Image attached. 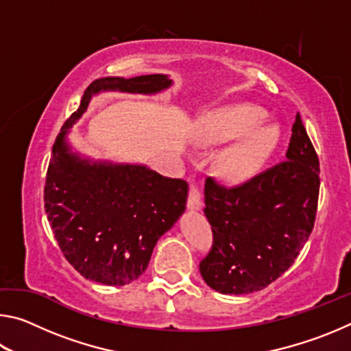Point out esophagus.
<instances>
[{"label":"esophagus","instance_id":"esophagus-1","mask_svg":"<svg viewBox=\"0 0 351 351\" xmlns=\"http://www.w3.org/2000/svg\"><path fill=\"white\" fill-rule=\"evenodd\" d=\"M189 210H201L203 207V201H201V193L197 186H190L189 199H187Z\"/></svg>","mask_w":351,"mask_h":351}]
</instances>
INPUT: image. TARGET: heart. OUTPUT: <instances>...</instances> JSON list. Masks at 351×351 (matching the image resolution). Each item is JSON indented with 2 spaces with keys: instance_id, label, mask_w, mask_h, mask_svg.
<instances>
[{
  "instance_id": "1",
  "label": "heart",
  "mask_w": 351,
  "mask_h": 351,
  "mask_svg": "<svg viewBox=\"0 0 351 351\" xmlns=\"http://www.w3.org/2000/svg\"><path fill=\"white\" fill-rule=\"evenodd\" d=\"M261 121H263V112L254 106H237L224 112L219 119L215 138L221 142L239 139L252 128L257 127ZM277 142L278 132L276 127L266 125L256 128L224 158V176L234 182H241L252 178L269 158Z\"/></svg>"
}]
</instances>
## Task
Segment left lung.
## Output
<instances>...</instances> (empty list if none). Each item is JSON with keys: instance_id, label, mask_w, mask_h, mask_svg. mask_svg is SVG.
<instances>
[{"instance_id": "obj_1", "label": "left lung", "mask_w": 351, "mask_h": 351, "mask_svg": "<svg viewBox=\"0 0 351 351\" xmlns=\"http://www.w3.org/2000/svg\"><path fill=\"white\" fill-rule=\"evenodd\" d=\"M319 159L295 116L287 161L237 187L207 178L204 215L213 246L199 272L221 294H251L277 280L310 237L319 198Z\"/></svg>"}]
</instances>
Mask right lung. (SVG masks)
Instances as JSON below:
<instances>
[{
	"label": "right lung",
	"instance_id": "obj_1",
	"mask_svg": "<svg viewBox=\"0 0 351 351\" xmlns=\"http://www.w3.org/2000/svg\"><path fill=\"white\" fill-rule=\"evenodd\" d=\"M171 85L167 74L94 80L52 147L45 210L64 258L88 280L123 287L144 274L158 240L186 210L189 186L145 164L88 158L68 134L100 93L150 96Z\"/></svg>",
	"mask_w": 351,
	"mask_h": 351
}]
</instances>
